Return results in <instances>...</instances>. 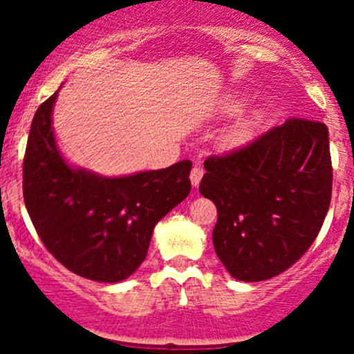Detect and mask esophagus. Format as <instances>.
Instances as JSON below:
<instances>
[{
  "label": "esophagus",
  "instance_id": "34e87169",
  "mask_svg": "<svg viewBox=\"0 0 354 354\" xmlns=\"http://www.w3.org/2000/svg\"><path fill=\"white\" fill-rule=\"evenodd\" d=\"M203 174H205V169L201 168V166H194L193 169H191V174H189V180H191V185L194 186V188H196L198 185H200V181H201V178H203Z\"/></svg>",
  "mask_w": 354,
  "mask_h": 354
}]
</instances>
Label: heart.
Returning <instances> with one entry per match:
<instances>
[{
    "mask_svg": "<svg viewBox=\"0 0 354 354\" xmlns=\"http://www.w3.org/2000/svg\"><path fill=\"white\" fill-rule=\"evenodd\" d=\"M238 108V103H234V101H231L225 106L226 111H234V109ZM250 126H251V121H243V123H239L238 126H234L233 129L228 133V136H226V143L230 145H236V143H241L243 140H245L248 131H250Z\"/></svg>",
    "mask_w": 354,
    "mask_h": 354,
    "instance_id": "1",
    "label": "heart"
}]
</instances>
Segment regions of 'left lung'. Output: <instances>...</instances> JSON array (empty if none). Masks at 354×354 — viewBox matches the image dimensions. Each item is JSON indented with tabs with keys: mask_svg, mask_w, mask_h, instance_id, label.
Segmentation results:
<instances>
[{
	"mask_svg": "<svg viewBox=\"0 0 354 354\" xmlns=\"http://www.w3.org/2000/svg\"><path fill=\"white\" fill-rule=\"evenodd\" d=\"M200 193L216 205L213 245L239 281L291 268L318 236L331 201L326 124L290 118L265 135L205 161Z\"/></svg>",
	"mask_w": 354,
	"mask_h": 354,
	"instance_id": "1",
	"label": "left lung"
}]
</instances>
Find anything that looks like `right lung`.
<instances>
[{"mask_svg": "<svg viewBox=\"0 0 354 354\" xmlns=\"http://www.w3.org/2000/svg\"><path fill=\"white\" fill-rule=\"evenodd\" d=\"M50 96L36 109L23 160V196L44 248L83 278L118 283L145 261L154 225L191 191V161L123 178L73 169L51 128Z\"/></svg>", "mask_w": 354, "mask_h": 354, "instance_id": "obj_1", "label": "right lung"}]
</instances>
